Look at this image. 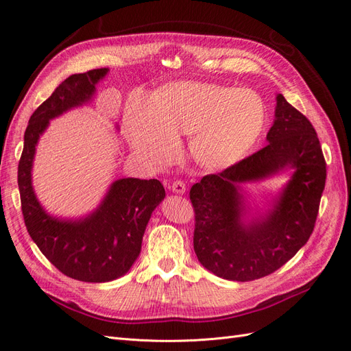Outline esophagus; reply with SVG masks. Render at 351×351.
Segmentation results:
<instances>
[{"mask_svg": "<svg viewBox=\"0 0 351 351\" xmlns=\"http://www.w3.org/2000/svg\"><path fill=\"white\" fill-rule=\"evenodd\" d=\"M173 190V193H177V195H183L186 192V184L182 182V180H177V182H174L171 184V187H169Z\"/></svg>", "mask_w": 351, "mask_h": 351, "instance_id": "34e87169", "label": "esophagus"}]
</instances>
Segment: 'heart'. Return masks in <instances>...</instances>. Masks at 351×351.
<instances>
[{
  "mask_svg": "<svg viewBox=\"0 0 351 351\" xmlns=\"http://www.w3.org/2000/svg\"><path fill=\"white\" fill-rule=\"evenodd\" d=\"M123 121L133 151L162 167L178 151V136L190 137L195 161L227 169L247 156L267 123V105L258 92L209 82H174L152 98L133 93Z\"/></svg>",
  "mask_w": 351,
  "mask_h": 351,
  "instance_id": "heart-1",
  "label": "heart"
}]
</instances>
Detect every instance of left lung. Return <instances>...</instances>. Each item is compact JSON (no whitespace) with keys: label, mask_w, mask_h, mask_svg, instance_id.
<instances>
[{"label":"left lung","mask_w":351,"mask_h":351,"mask_svg":"<svg viewBox=\"0 0 351 351\" xmlns=\"http://www.w3.org/2000/svg\"><path fill=\"white\" fill-rule=\"evenodd\" d=\"M268 145L190 189L193 247L204 267L230 281H252L289 262L309 240L325 189L326 164L311 121L277 95ZM285 171L291 178L265 211L252 210L242 186Z\"/></svg>","instance_id":"obj_1"}]
</instances>
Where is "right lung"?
I'll use <instances>...</instances> for the list:
<instances>
[{
  "label": "right lung",
  "instance_id": "1",
  "mask_svg": "<svg viewBox=\"0 0 351 351\" xmlns=\"http://www.w3.org/2000/svg\"><path fill=\"white\" fill-rule=\"evenodd\" d=\"M108 69L71 74L32 114L25 132L17 182L25 224L45 258L64 275L84 282L123 277L139 258L152 212L165 197L159 180L119 178L88 215L62 218L40 205L32 184V168L40 136L49 121L89 104Z\"/></svg>",
  "mask_w": 351,
  "mask_h": 351
}]
</instances>
